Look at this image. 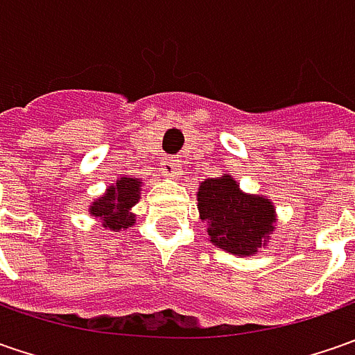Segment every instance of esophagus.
I'll return each mask as SVG.
<instances>
[{
  "mask_svg": "<svg viewBox=\"0 0 355 355\" xmlns=\"http://www.w3.org/2000/svg\"><path fill=\"white\" fill-rule=\"evenodd\" d=\"M162 173L166 175V178H180L182 175V164H180V159H173V157H168L164 164H162Z\"/></svg>",
  "mask_w": 355,
  "mask_h": 355,
  "instance_id": "obj_1",
  "label": "esophagus"
}]
</instances>
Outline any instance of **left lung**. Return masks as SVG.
Returning a JSON list of instances; mask_svg holds the SVG:
<instances>
[{"instance_id":"obj_1","label":"left lung","mask_w":355,"mask_h":355,"mask_svg":"<svg viewBox=\"0 0 355 355\" xmlns=\"http://www.w3.org/2000/svg\"><path fill=\"white\" fill-rule=\"evenodd\" d=\"M199 213L207 221L211 241L233 254H254L275 229V209L259 196L241 193L233 178H211L199 185Z\"/></svg>"}]
</instances>
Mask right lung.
I'll return each mask as SVG.
<instances>
[{
    "label": "right lung",
    "mask_w": 355,
    "mask_h": 355,
    "mask_svg": "<svg viewBox=\"0 0 355 355\" xmlns=\"http://www.w3.org/2000/svg\"><path fill=\"white\" fill-rule=\"evenodd\" d=\"M140 199V182L132 178H120L116 185L108 187L104 198L92 203L90 213L94 217H101L104 221V227L120 231L128 229L136 219L130 213V207Z\"/></svg>",
    "instance_id": "1"
}]
</instances>
